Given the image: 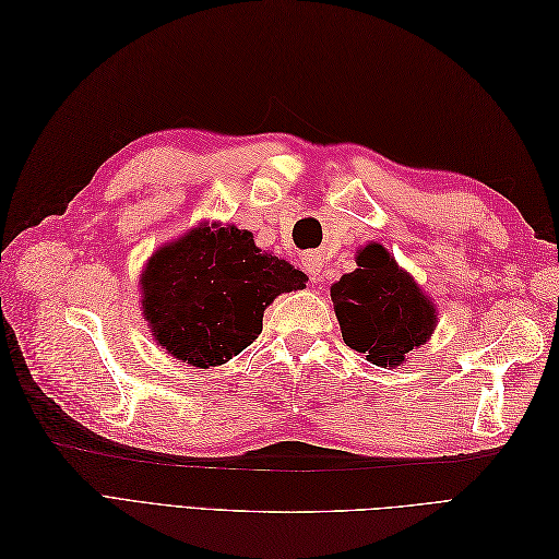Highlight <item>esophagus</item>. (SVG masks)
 I'll list each match as a JSON object with an SVG mask.
<instances>
[{"label":"esophagus","instance_id":"34e87169","mask_svg":"<svg viewBox=\"0 0 559 559\" xmlns=\"http://www.w3.org/2000/svg\"><path fill=\"white\" fill-rule=\"evenodd\" d=\"M306 270H308L312 277H317L319 270H321V259L314 257V253H308V257H306Z\"/></svg>","mask_w":559,"mask_h":559}]
</instances>
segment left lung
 <instances>
[{
	"mask_svg": "<svg viewBox=\"0 0 559 559\" xmlns=\"http://www.w3.org/2000/svg\"><path fill=\"white\" fill-rule=\"evenodd\" d=\"M331 300L345 345L382 368L401 366L438 321L433 302L378 242L357 251V270L331 286Z\"/></svg>",
	"mask_w": 559,
	"mask_h": 559,
	"instance_id": "1",
	"label": "left lung"
}]
</instances>
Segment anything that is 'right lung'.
<instances>
[{"label":"right lung","instance_id":"add662e5","mask_svg":"<svg viewBox=\"0 0 559 559\" xmlns=\"http://www.w3.org/2000/svg\"><path fill=\"white\" fill-rule=\"evenodd\" d=\"M142 310L167 354L198 368L222 366L257 341L263 312L306 275L263 253L235 226H198L160 247L142 273Z\"/></svg>","mask_w":559,"mask_h":559}]
</instances>
